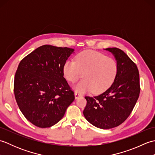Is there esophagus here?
Wrapping results in <instances>:
<instances>
[{"label":"esophagus","mask_w":155,"mask_h":155,"mask_svg":"<svg viewBox=\"0 0 155 155\" xmlns=\"http://www.w3.org/2000/svg\"><path fill=\"white\" fill-rule=\"evenodd\" d=\"M81 96V94L80 93H77V92H75L74 93V97H75V99H77L78 98H79Z\"/></svg>","instance_id":"esophagus-1"}]
</instances>
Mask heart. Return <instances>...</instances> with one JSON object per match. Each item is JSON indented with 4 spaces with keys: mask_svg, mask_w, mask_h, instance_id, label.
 I'll use <instances>...</instances> for the list:
<instances>
[{
    "mask_svg": "<svg viewBox=\"0 0 155 155\" xmlns=\"http://www.w3.org/2000/svg\"><path fill=\"white\" fill-rule=\"evenodd\" d=\"M117 71L114 59L93 51L80 52L75 61L68 60L63 66L64 77L68 81L74 83L83 76V79L73 86L79 93L93 91L94 93H101L106 91L114 82Z\"/></svg>",
    "mask_w": 155,
    "mask_h": 155,
    "instance_id": "obj_1",
    "label": "heart"
}]
</instances>
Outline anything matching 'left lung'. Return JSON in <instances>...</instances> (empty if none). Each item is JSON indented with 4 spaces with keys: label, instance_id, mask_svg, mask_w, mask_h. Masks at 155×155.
<instances>
[{
    "label": "left lung",
    "instance_id": "obj_1",
    "mask_svg": "<svg viewBox=\"0 0 155 155\" xmlns=\"http://www.w3.org/2000/svg\"><path fill=\"white\" fill-rule=\"evenodd\" d=\"M110 52L118 66L116 78L110 87L96 97H85L83 114L87 121L102 129L116 127L132 112L140 93L139 73L137 65L123 51L104 48Z\"/></svg>",
    "mask_w": 155,
    "mask_h": 155
}]
</instances>
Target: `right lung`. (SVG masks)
<instances>
[{"label":"right lung","instance_id":"1","mask_svg":"<svg viewBox=\"0 0 155 155\" xmlns=\"http://www.w3.org/2000/svg\"><path fill=\"white\" fill-rule=\"evenodd\" d=\"M74 49L43 45L20 62L14 82L20 110L35 126H53L74 100L64 77L63 66Z\"/></svg>","mask_w":155,"mask_h":155}]
</instances>
